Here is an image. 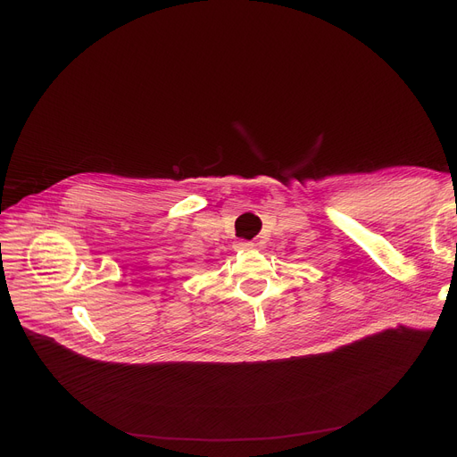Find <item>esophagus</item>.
I'll return each mask as SVG.
<instances>
[{"mask_svg":"<svg viewBox=\"0 0 457 457\" xmlns=\"http://www.w3.org/2000/svg\"><path fill=\"white\" fill-rule=\"evenodd\" d=\"M237 248H238V250H241V252H245V250H252V248H253V243L243 241V243H238V245H237Z\"/></svg>","mask_w":457,"mask_h":457,"instance_id":"esophagus-1","label":"esophagus"}]
</instances>
